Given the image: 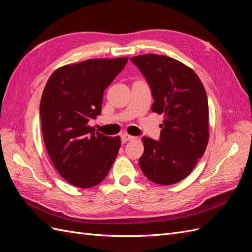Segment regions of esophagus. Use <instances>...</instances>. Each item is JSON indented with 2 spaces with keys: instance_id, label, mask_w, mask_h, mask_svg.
Masks as SVG:
<instances>
[{
  "instance_id": "34e87169",
  "label": "esophagus",
  "mask_w": 252,
  "mask_h": 252,
  "mask_svg": "<svg viewBox=\"0 0 252 252\" xmlns=\"http://www.w3.org/2000/svg\"><path fill=\"white\" fill-rule=\"evenodd\" d=\"M121 139H122V142L125 143V142H128V141H132L135 139V136H132V135H129L128 133H123L121 135Z\"/></svg>"
}]
</instances>
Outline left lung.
<instances>
[{"instance_id":"1","label":"left lung","mask_w":252,"mask_h":252,"mask_svg":"<svg viewBox=\"0 0 252 252\" xmlns=\"http://www.w3.org/2000/svg\"><path fill=\"white\" fill-rule=\"evenodd\" d=\"M151 90L152 111L165 118L158 141L144 136L139 159L143 173L159 185L185 179L207 147L208 100L199 77L191 68L166 56L132 57Z\"/></svg>"}]
</instances>
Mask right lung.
<instances>
[{"label": "right lung", "mask_w": 252, "mask_h": 252, "mask_svg": "<svg viewBox=\"0 0 252 252\" xmlns=\"http://www.w3.org/2000/svg\"><path fill=\"white\" fill-rule=\"evenodd\" d=\"M127 61L91 59L66 65L44 88L40 113L45 146L61 177L75 187L100 184L118 156L120 136L94 132L88 122L100 116L104 91Z\"/></svg>", "instance_id": "right-lung-1"}]
</instances>
